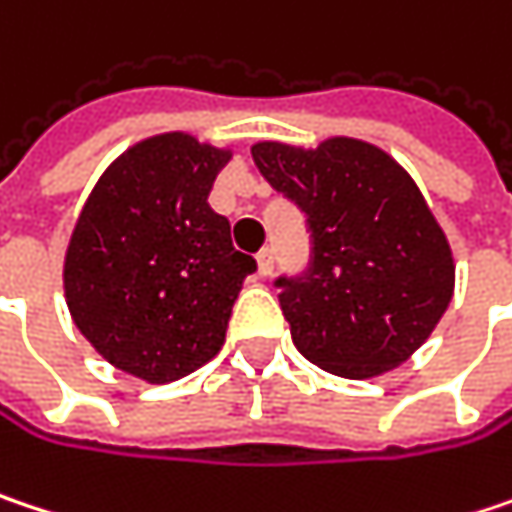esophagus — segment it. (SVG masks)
Wrapping results in <instances>:
<instances>
[{
  "mask_svg": "<svg viewBox=\"0 0 512 512\" xmlns=\"http://www.w3.org/2000/svg\"><path fill=\"white\" fill-rule=\"evenodd\" d=\"M272 269H275V257H272V249H263V252L257 255V272L266 278V275H272Z\"/></svg>",
  "mask_w": 512,
  "mask_h": 512,
  "instance_id": "34e87169",
  "label": "esophagus"
}]
</instances>
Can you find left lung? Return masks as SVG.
I'll use <instances>...</instances> for the list:
<instances>
[{"label":"left lung","instance_id":"obj_1","mask_svg":"<svg viewBox=\"0 0 512 512\" xmlns=\"http://www.w3.org/2000/svg\"><path fill=\"white\" fill-rule=\"evenodd\" d=\"M252 158L313 234L310 269L275 281L296 349L351 381L401 366L454 296L448 237L410 172L357 137L260 140Z\"/></svg>","mask_w":512,"mask_h":512}]
</instances>
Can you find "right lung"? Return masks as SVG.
Listing matches in <instances>:
<instances>
[{"mask_svg": "<svg viewBox=\"0 0 512 512\" xmlns=\"http://www.w3.org/2000/svg\"><path fill=\"white\" fill-rule=\"evenodd\" d=\"M228 146L166 131L128 146L75 219L64 296L75 328L111 366L169 384L213 360L255 257L208 205Z\"/></svg>", "mask_w": 512, "mask_h": 512, "instance_id": "right-lung-1", "label": "right lung"}]
</instances>
